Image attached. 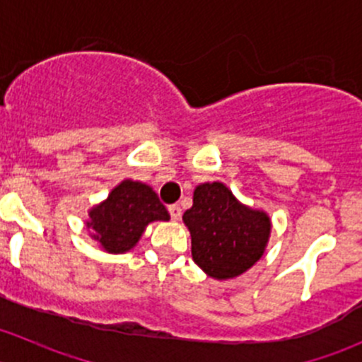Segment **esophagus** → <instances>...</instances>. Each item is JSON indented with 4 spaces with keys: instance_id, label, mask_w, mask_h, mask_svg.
I'll list each match as a JSON object with an SVG mask.
<instances>
[{
    "instance_id": "esophagus-1",
    "label": "esophagus",
    "mask_w": 362,
    "mask_h": 362,
    "mask_svg": "<svg viewBox=\"0 0 362 362\" xmlns=\"http://www.w3.org/2000/svg\"><path fill=\"white\" fill-rule=\"evenodd\" d=\"M168 211H170L173 221H178V218L182 217V208L178 206V204H170V206H168Z\"/></svg>"
}]
</instances>
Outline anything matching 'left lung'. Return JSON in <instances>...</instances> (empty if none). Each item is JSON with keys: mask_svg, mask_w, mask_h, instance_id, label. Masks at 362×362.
I'll use <instances>...</instances> for the list:
<instances>
[{"mask_svg": "<svg viewBox=\"0 0 362 362\" xmlns=\"http://www.w3.org/2000/svg\"><path fill=\"white\" fill-rule=\"evenodd\" d=\"M182 218L191 233L192 259L217 280L235 279L252 268L272 233L269 215L240 203L222 182L198 185Z\"/></svg>", "mask_w": 362, "mask_h": 362, "instance_id": "left-lung-1", "label": "left lung"}]
</instances>
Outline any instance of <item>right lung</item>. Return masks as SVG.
<instances>
[{
    "mask_svg": "<svg viewBox=\"0 0 362 362\" xmlns=\"http://www.w3.org/2000/svg\"><path fill=\"white\" fill-rule=\"evenodd\" d=\"M156 221H170V214L154 189L126 178L105 202L90 208L86 226L105 252L124 254L136 247L145 228Z\"/></svg>",
    "mask_w": 362,
    "mask_h": 362,
    "instance_id": "1",
    "label": "right lung"
}]
</instances>
